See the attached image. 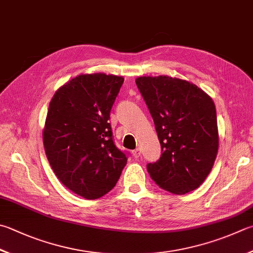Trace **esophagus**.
<instances>
[{
  "instance_id": "obj_1",
  "label": "esophagus",
  "mask_w": 253,
  "mask_h": 253,
  "mask_svg": "<svg viewBox=\"0 0 253 253\" xmlns=\"http://www.w3.org/2000/svg\"><path fill=\"white\" fill-rule=\"evenodd\" d=\"M132 154H133V156L135 157V159H139V157L141 156V149H140V147H136V149L132 152Z\"/></svg>"
}]
</instances>
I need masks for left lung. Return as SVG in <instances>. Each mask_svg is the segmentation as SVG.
Returning a JSON list of instances; mask_svg holds the SVG:
<instances>
[{
  "label": "left lung",
  "mask_w": 253,
  "mask_h": 253,
  "mask_svg": "<svg viewBox=\"0 0 253 253\" xmlns=\"http://www.w3.org/2000/svg\"><path fill=\"white\" fill-rule=\"evenodd\" d=\"M135 83L162 147L160 160L147 164L152 179L176 195L198 188L211 171L219 147L212 99L195 84L169 76H142Z\"/></svg>",
  "instance_id": "obj_1"
}]
</instances>
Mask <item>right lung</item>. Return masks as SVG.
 <instances>
[{
  "label": "right lung",
  "instance_id": "add662e5",
  "mask_svg": "<svg viewBox=\"0 0 253 253\" xmlns=\"http://www.w3.org/2000/svg\"><path fill=\"white\" fill-rule=\"evenodd\" d=\"M122 76L82 74L56 90L42 128L45 153L71 192L97 199L110 192L127 159L114 145L110 111Z\"/></svg>",
  "mask_w": 253,
  "mask_h": 253
}]
</instances>
